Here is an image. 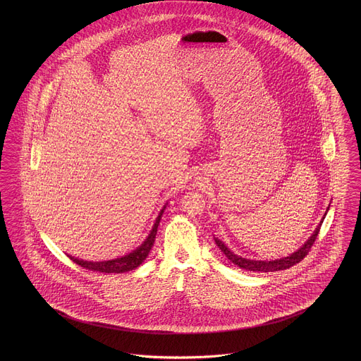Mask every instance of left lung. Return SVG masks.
Listing matches in <instances>:
<instances>
[{"label": "left lung", "instance_id": "1", "mask_svg": "<svg viewBox=\"0 0 361 361\" xmlns=\"http://www.w3.org/2000/svg\"><path fill=\"white\" fill-rule=\"evenodd\" d=\"M327 212L324 213V217H326ZM320 221V224L317 225V229L312 233V235L307 240L306 243L295 252H293L291 255L288 257H284L281 259H275V261H252V259H246V258H242L240 255H235L234 252H230L229 249L225 246V243L222 240H219V238H214L217 246L221 249V252H224L228 259H230V262L237 264L240 269H245V270H249V271H261V273H269V271H279V270H286V269H290L291 266H294L296 263L300 262L305 257H306L310 249L312 247L314 242L317 240V234H319V230L320 226L323 224V219Z\"/></svg>", "mask_w": 361, "mask_h": 361}]
</instances>
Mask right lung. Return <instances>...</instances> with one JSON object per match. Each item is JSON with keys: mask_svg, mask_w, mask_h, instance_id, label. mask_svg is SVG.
Here are the masks:
<instances>
[{"mask_svg": "<svg viewBox=\"0 0 361 361\" xmlns=\"http://www.w3.org/2000/svg\"><path fill=\"white\" fill-rule=\"evenodd\" d=\"M164 208L161 209L160 214L157 216L156 222L153 225L152 230L149 233V235L147 237V240L142 242V245L133 250V252L121 257V258H116V259H111V261H104V262H88V261H82V259H78L74 258L71 255H68V258L73 261V262L77 263L79 266H82L83 269H88L91 271H99V273H126V271H131L135 270L136 267H139L144 259L148 257V254L152 249L153 243H154V238H156V234H157V228H159V224H160V219L161 216L164 213Z\"/></svg>", "mask_w": 361, "mask_h": 361, "instance_id": "right-lung-1", "label": "right lung"}]
</instances>
